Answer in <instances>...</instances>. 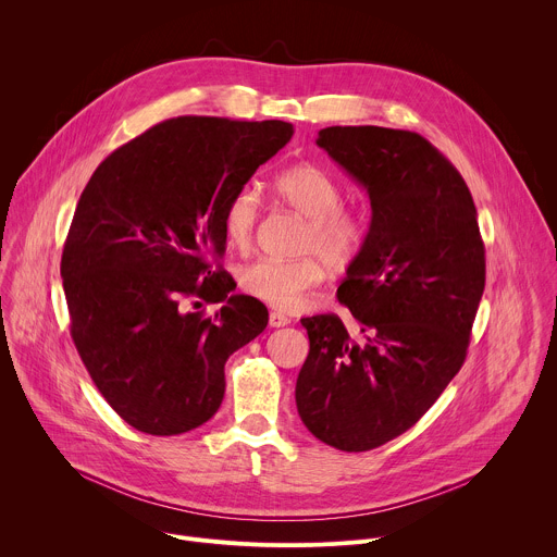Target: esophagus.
I'll list each match as a JSON object with an SVG mask.
<instances>
[{
    "label": "esophagus",
    "instance_id": "34e87169",
    "mask_svg": "<svg viewBox=\"0 0 557 557\" xmlns=\"http://www.w3.org/2000/svg\"><path fill=\"white\" fill-rule=\"evenodd\" d=\"M288 324H290V317H286L280 310H271V314H269V326L271 329H282V326H288Z\"/></svg>",
    "mask_w": 557,
    "mask_h": 557
}]
</instances>
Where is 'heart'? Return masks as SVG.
<instances>
[{
	"mask_svg": "<svg viewBox=\"0 0 557 557\" xmlns=\"http://www.w3.org/2000/svg\"><path fill=\"white\" fill-rule=\"evenodd\" d=\"M275 196L299 215L308 218L301 235V251L314 253L299 260H258L247 264L237 280L247 295L280 308L295 310L306 293L320 286L326 267L348 269L363 251L368 224L363 215L344 207V189L326 170L317 165H295L273 181ZM260 220V198L253 189H237L224 205L222 231L226 243L247 251Z\"/></svg>",
	"mask_w": 557,
	"mask_h": 557,
	"instance_id": "obj_1",
	"label": "heart"
}]
</instances>
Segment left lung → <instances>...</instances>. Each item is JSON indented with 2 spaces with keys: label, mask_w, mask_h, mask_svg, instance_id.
I'll use <instances>...</instances> for the list:
<instances>
[{
  "label": "left lung",
  "mask_w": 557,
  "mask_h": 557,
  "mask_svg": "<svg viewBox=\"0 0 557 557\" xmlns=\"http://www.w3.org/2000/svg\"><path fill=\"white\" fill-rule=\"evenodd\" d=\"M317 145L366 187L372 220L337 288L359 335L337 314L304 317L295 401L312 436L368 451L410 430L462 368L485 245L462 176L421 134L335 125Z\"/></svg>",
  "instance_id": "left-lung-1"
}]
</instances>
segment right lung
<instances>
[{
  "label": "right lung",
  "instance_id": "add662e5",
  "mask_svg": "<svg viewBox=\"0 0 557 557\" xmlns=\"http://www.w3.org/2000/svg\"><path fill=\"white\" fill-rule=\"evenodd\" d=\"M293 136L284 121L168 119L114 149L78 198L61 256L70 335L110 408L151 436L207 423L228 355L269 310L231 295L222 211ZM224 300L209 318L199 299Z\"/></svg>",
  "mask_w": 557,
  "mask_h": 557
}]
</instances>
